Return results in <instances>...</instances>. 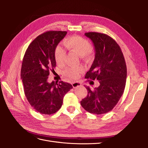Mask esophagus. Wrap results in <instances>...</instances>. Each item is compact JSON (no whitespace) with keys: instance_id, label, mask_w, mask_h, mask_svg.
<instances>
[{"instance_id":"34e87169","label":"esophagus","mask_w":148,"mask_h":148,"mask_svg":"<svg viewBox=\"0 0 148 148\" xmlns=\"http://www.w3.org/2000/svg\"><path fill=\"white\" fill-rule=\"evenodd\" d=\"M72 86L74 88H77V87H79V86H82V84L80 83L79 82H75V83H72Z\"/></svg>"}]
</instances>
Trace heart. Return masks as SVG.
<instances>
[{
  "label": "heart",
  "mask_w": 148,
  "mask_h": 148,
  "mask_svg": "<svg viewBox=\"0 0 148 148\" xmlns=\"http://www.w3.org/2000/svg\"><path fill=\"white\" fill-rule=\"evenodd\" d=\"M64 45L70 51L77 52L80 56H84L92 50V46L88 40L78 36H73L66 38L64 40ZM66 53L61 46H57L55 50V59L58 64H62L64 62ZM84 71L82 66L76 67H67L62 71L64 77L70 79L78 78L80 74Z\"/></svg>",
  "instance_id": "b5f03b06"
}]
</instances>
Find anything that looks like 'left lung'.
I'll return each instance as SVG.
<instances>
[{
  "instance_id": "left-lung-1",
  "label": "left lung",
  "mask_w": 148,
  "mask_h": 148,
  "mask_svg": "<svg viewBox=\"0 0 148 148\" xmlns=\"http://www.w3.org/2000/svg\"><path fill=\"white\" fill-rule=\"evenodd\" d=\"M95 46V58L85 78L97 79L99 86L80 102L88 112L103 114L113 109L122 97L126 84L127 66L122 50L114 39L104 33L84 34Z\"/></svg>"
}]
</instances>
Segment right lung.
<instances>
[{"label":"right lung","mask_w":148,"mask_h":148,"mask_svg":"<svg viewBox=\"0 0 148 148\" xmlns=\"http://www.w3.org/2000/svg\"><path fill=\"white\" fill-rule=\"evenodd\" d=\"M66 31H49L36 38L26 49L22 62L21 79L25 95L33 108L42 114L59 110L65 94L73 88L64 82H47L49 70L56 67L54 53Z\"/></svg>","instance_id":"1"}]
</instances>
